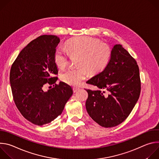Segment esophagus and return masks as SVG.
I'll return each instance as SVG.
<instances>
[{
  "mask_svg": "<svg viewBox=\"0 0 159 159\" xmlns=\"http://www.w3.org/2000/svg\"><path fill=\"white\" fill-rule=\"evenodd\" d=\"M79 89H80V88H79V87H74L73 88V90H74V93H76L77 91H78Z\"/></svg>",
  "mask_w": 159,
  "mask_h": 159,
  "instance_id": "esophagus-1",
  "label": "esophagus"
}]
</instances>
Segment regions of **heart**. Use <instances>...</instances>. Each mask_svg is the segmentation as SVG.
<instances>
[{
	"mask_svg": "<svg viewBox=\"0 0 159 159\" xmlns=\"http://www.w3.org/2000/svg\"><path fill=\"white\" fill-rule=\"evenodd\" d=\"M66 49L58 47L54 54L56 65L65 67L70 55H79L78 68H69L60 74V79L65 83L77 86L87 78L88 71L96 74L103 70L107 65L111 56V50L108 45L100 40L88 36L74 38L66 43ZM87 70H86V69Z\"/></svg>",
	"mask_w": 159,
	"mask_h": 159,
	"instance_id": "1",
	"label": "heart"
}]
</instances>
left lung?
Masks as SVG:
<instances>
[{
	"mask_svg": "<svg viewBox=\"0 0 159 159\" xmlns=\"http://www.w3.org/2000/svg\"><path fill=\"white\" fill-rule=\"evenodd\" d=\"M87 83L99 89H85L88 93L85 107L89 116L102 127H114L123 122L140 97L139 66L121 44L112 48L110 60L104 70Z\"/></svg>",
	"mask_w": 159,
	"mask_h": 159,
	"instance_id": "left-lung-1",
	"label": "left lung"
}]
</instances>
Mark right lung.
Returning <instances> with one entry per match:
<instances>
[{"mask_svg":"<svg viewBox=\"0 0 159 159\" xmlns=\"http://www.w3.org/2000/svg\"><path fill=\"white\" fill-rule=\"evenodd\" d=\"M60 39L42 35L22 49L12 65L10 84L14 102L31 123L42 126L60 115L73 94L72 87L63 82L57 84L58 74L54 54ZM54 87L44 92L45 84Z\"/></svg>","mask_w":159,"mask_h":159,"instance_id":"obj_1","label":"right lung"}]
</instances>
